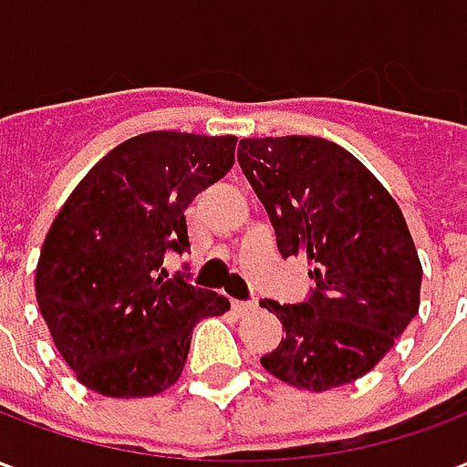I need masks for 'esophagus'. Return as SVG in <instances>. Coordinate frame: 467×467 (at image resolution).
I'll list each match as a JSON object with an SVG mask.
<instances>
[{"instance_id":"esophagus-1","label":"esophagus","mask_w":467,"mask_h":467,"mask_svg":"<svg viewBox=\"0 0 467 467\" xmlns=\"http://www.w3.org/2000/svg\"><path fill=\"white\" fill-rule=\"evenodd\" d=\"M254 307V300H233V310L237 315H247V313H253Z\"/></svg>"}]
</instances>
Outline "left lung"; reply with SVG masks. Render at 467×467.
Returning a JSON list of instances; mask_svg holds the SVG:
<instances>
[{"label": "left lung", "instance_id": "left-lung-1", "mask_svg": "<svg viewBox=\"0 0 467 467\" xmlns=\"http://www.w3.org/2000/svg\"><path fill=\"white\" fill-rule=\"evenodd\" d=\"M237 162L283 257H305V303L260 300L283 340L260 358L287 385L323 392L358 380L418 315L422 267L400 207L375 174L323 137L240 140Z\"/></svg>", "mask_w": 467, "mask_h": 467}]
</instances>
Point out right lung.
<instances>
[{
    "label": "right lung",
    "mask_w": 467,
    "mask_h": 467,
    "mask_svg": "<svg viewBox=\"0 0 467 467\" xmlns=\"http://www.w3.org/2000/svg\"><path fill=\"white\" fill-rule=\"evenodd\" d=\"M237 137L147 132L117 144L59 210L36 265V303L77 380L107 398H147L182 375L194 325L223 295L167 277L190 247L184 210L234 164Z\"/></svg>",
    "instance_id": "right-lung-1"
}]
</instances>
